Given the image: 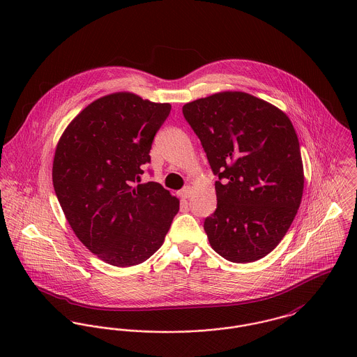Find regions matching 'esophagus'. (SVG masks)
Wrapping results in <instances>:
<instances>
[{"instance_id": "34e87169", "label": "esophagus", "mask_w": 357, "mask_h": 357, "mask_svg": "<svg viewBox=\"0 0 357 357\" xmlns=\"http://www.w3.org/2000/svg\"><path fill=\"white\" fill-rule=\"evenodd\" d=\"M191 194H192V188L188 185V187H184L180 192H178V195L183 198V199H187V198H190L191 197Z\"/></svg>"}]
</instances>
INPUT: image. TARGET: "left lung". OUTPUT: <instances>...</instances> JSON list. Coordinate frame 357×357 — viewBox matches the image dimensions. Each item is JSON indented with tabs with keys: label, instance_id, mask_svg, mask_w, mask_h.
Returning <instances> with one entry per match:
<instances>
[{
	"label": "left lung",
	"instance_id": "obj_1",
	"mask_svg": "<svg viewBox=\"0 0 357 357\" xmlns=\"http://www.w3.org/2000/svg\"><path fill=\"white\" fill-rule=\"evenodd\" d=\"M214 174L217 208L204 220L208 243L232 262L269 255L289 231L304 192L300 143L289 116L245 92L183 105Z\"/></svg>",
	"mask_w": 357,
	"mask_h": 357
}]
</instances>
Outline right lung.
<instances>
[{
  "label": "right lung",
  "mask_w": 357,
  "mask_h": 357,
  "mask_svg": "<svg viewBox=\"0 0 357 357\" xmlns=\"http://www.w3.org/2000/svg\"><path fill=\"white\" fill-rule=\"evenodd\" d=\"M169 102L116 92L91 102L64 129L52 167L63 213L84 246L126 268L162 246L180 201L160 184L140 181Z\"/></svg>",
  "instance_id": "right-lung-1"
}]
</instances>
